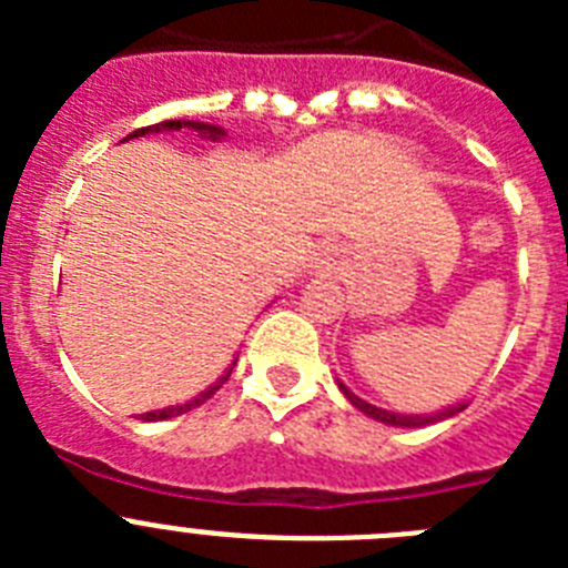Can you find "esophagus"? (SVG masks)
<instances>
[{
    "label": "esophagus",
    "mask_w": 568,
    "mask_h": 568,
    "mask_svg": "<svg viewBox=\"0 0 568 568\" xmlns=\"http://www.w3.org/2000/svg\"><path fill=\"white\" fill-rule=\"evenodd\" d=\"M313 270H315V275H321V278H329V275H338V273H341L338 255L329 253V250H327V253H321L318 258H315Z\"/></svg>",
    "instance_id": "1"
}]
</instances>
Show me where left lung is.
<instances>
[{"instance_id": "8db88e82", "label": "left lung", "mask_w": 568, "mask_h": 568, "mask_svg": "<svg viewBox=\"0 0 568 568\" xmlns=\"http://www.w3.org/2000/svg\"><path fill=\"white\" fill-rule=\"evenodd\" d=\"M338 389L344 393V398L349 400V404L358 409V413H364L366 418L373 420H381V424L386 426H400V429H420V426H429V424H438V420H446L453 418V415L464 413L466 409V400H460V404H453L446 406V409H438V413H429V415H404V413H389V409H381V406L375 404H366L364 398H358V395L349 389V386H344L338 381Z\"/></svg>"}]
</instances>
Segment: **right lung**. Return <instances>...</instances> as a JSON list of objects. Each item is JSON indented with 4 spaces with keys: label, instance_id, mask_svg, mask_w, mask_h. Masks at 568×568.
Wrapping results in <instances>:
<instances>
[{
    "label": "right lung",
    "instance_id": "right-lung-1",
    "mask_svg": "<svg viewBox=\"0 0 568 568\" xmlns=\"http://www.w3.org/2000/svg\"><path fill=\"white\" fill-rule=\"evenodd\" d=\"M182 128H187L190 133L199 135V139H207V142H222L224 135H227V130L219 128V124H210V122H190V119H170V122H159V124H150V128L133 130V133H130L128 139H139V135H148V133H164V130H182ZM128 139H124V142H128ZM235 361H239V358H233V364H230L227 369H224L222 378L215 381V384H210L207 389H204V393H199V395H195V398L184 400V404L164 406V409H155V413H144V415H142V420H168V418H175V415L190 413V409H195V406H202L204 400L213 398L215 389H219V386H222L224 381L230 378V373H233Z\"/></svg>",
    "mask_w": 568,
    "mask_h": 568
}]
</instances>
